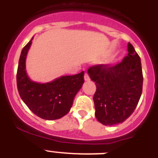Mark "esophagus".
<instances>
[{
	"mask_svg": "<svg viewBox=\"0 0 158 158\" xmlns=\"http://www.w3.org/2000/svg\"><path fill=\"white\" fill-rule=\"evenodd\" d=\"M85 77V81H89L90 80V77H89V74H88L87 73H85V77Z\"/></svg>",
	"mask_w": 158,
	"mask_h": 158,
	"instance_id": "34e87169",
	"label": "esophagus"
}]
</instances>
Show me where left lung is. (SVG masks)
I'll return each mask as SVG.
<instances>
[{
    "mask_svg": "<svg viewBox=\"0 0 158 158\" xmlns=\"http://www.w3.org/2000/svg\"><path fill=\"white\" fill-rule=\"evenodd\" d=\"M128 54L115 65H95L88 73L95 82V115L100 123L113 126L122 123L136 108L142 93L141 59L131 43Z\"/></svg>",
    "mask_w": 158,
    "mask_h": 158,
    "instance_id": "1",
    "label": "left lung"
}]
</instances>
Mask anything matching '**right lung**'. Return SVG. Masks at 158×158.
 Returning <instances> with one entry per match:
<instances>
[{
	"mask_svg": "<svg viewBox=\"0 0 158 158\" xmlns=\"http://www.w3.org/2000/svg\"><path fill=\"white\" fill-rule=\"evenodd\" d=\"M31 41L21 51L16 73L19 94L35 115L47 120L62 118L69 112L73 99L84 83V71L73 76H62L49 83L32 81L27 77L25 62Z\"/></svg>",
	"mask_w": 158,
	"mask_h": 158,
	"instance_id": "add662e5",
	"label": "right lung"
}]
</instances>
